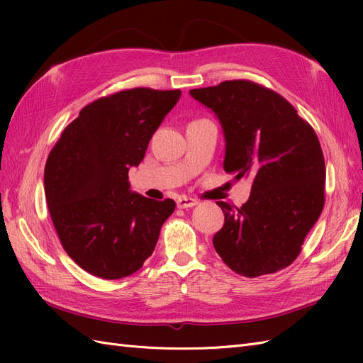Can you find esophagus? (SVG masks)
<instances>
[{
	"instance_id": "obj_1",
	"label": "esophagus",
	"mask_w": 363,
	"mask_h": 363,
	"mask_svg": "<svg viewBox=\"0 0 363 363\" xmlns=\"http://www.w3.org/2000/svg\"><path fill=\"white\" fill-rule=\"evenodd\" d=\"M199 203H196V200L194 199H188V196H180V199H177V207L179 208H189V207H194Z\"/></svg>"
}]
</instances>
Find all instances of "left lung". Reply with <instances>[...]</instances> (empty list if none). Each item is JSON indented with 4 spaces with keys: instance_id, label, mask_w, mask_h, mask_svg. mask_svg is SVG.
Returning <instances> with one entry per match:
<instances>
[{
    "instance_id": "1",
    "label": "left lung",
    "mask_w": 363,
    "mask_h": 363,
    "mask_svg": "<svg viewBox=\"0 0 363 363\" xmlns=\"http://www.w3.org/2000/svg\"><path fill=\"white\" fill-rule=\"evenodd\" d=\"M189 94L223 127L224 171L252 182L242 207L216 203L224 212L216 252L251 279L289 267L324 207L325 164L313 128L281 95L248 80Z\"/></svg>"
}]
</instances>
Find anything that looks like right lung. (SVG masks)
<instances>
[{"mask_svg":"<svg viewBox=\"0 0 363 363\" xmlns=\"http://www.w3.org/2000/svg\"><path fill=\"white\" fill-rule=\"evenodd\" d=\"M182 92L121 91L83 107L45 164V195L68 256L95 277L116 280L142 268L157 244L174 200L131 192L128 171Z\"/></svg>","mask_w":363,"mask_h":363,"instance_id":"add662e5","label":"right lung"}]
</instances>
